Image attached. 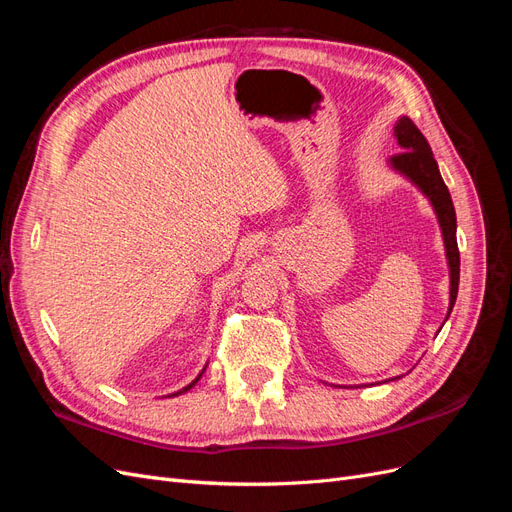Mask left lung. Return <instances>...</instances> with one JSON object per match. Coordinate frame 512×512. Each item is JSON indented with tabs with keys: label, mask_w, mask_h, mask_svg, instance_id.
<instances>
[{
	"label": "left lung",
	"mask_w": 512,
	"mask_h": 512,
	"mask_svg": "<svg viewBox=\"0 0 512 512\" xmlns=\"http://www.w3.org/2000/svg\"><path fill=\"white\" fill-rule=\"evenodd\" d=\"M395 138L401 151L391 158V166L397 170V173L408 177L416 188L429 198V203L433 211H436L440 228H442L448 271H451V303H448V314H446L448 318L453 312L457 290H459L457 218H455L451 192H448L446 183L440 175L438 162L433 158L427 138L414 126L410 117H401L395 123Z\"/></svg>",
	"instance_id": "left-lung-1"
}]
</instances>
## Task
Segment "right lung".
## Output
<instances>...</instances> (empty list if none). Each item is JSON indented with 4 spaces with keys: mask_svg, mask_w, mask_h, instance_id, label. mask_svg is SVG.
Masks as SVG:
<instances>
[{
    "mask_svg": "<svg viewBox=\"0 0 512 512\" xmlns=\"http://www.w3.org/2000/svg\"><path fill=\"white\" fill-rule=\"evenodd\" d=\"M203 371H205V369H203ZM203 371H200V376H203ZM200 376H198V378H196V380H194L192 384H188V386H185V389H183V391H190V389H192V386H194V384H196V382L200 380ZM183 391H179V393H183ZM179 393H175V395H179Z\"/></svg>",
    "mask_w": 512,
    "mask_h": 512,
    "instance_id": "1",
    "label": "right lung"
}]
</instances>
